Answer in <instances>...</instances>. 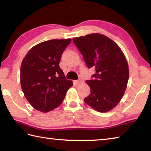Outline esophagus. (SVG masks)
Returning <instances> with one entry per match:
<instances>
[{
    "label": "esophagus",
    "mask_w": 151,
    "mask_h": 151,
    "mask_svg": "<svg viewBox=\"0 0 151 151\" xmlns=\"http://www.w3.org/2000/svg\"><path fill=\"white\" fill-rule=\"evenodd\" d=\"M83 82H84L83 79L81 77H80L77 81H76V85H81V84L83 83Z\"/></svg>",
    "instance_id": "1"
}]
</instances>
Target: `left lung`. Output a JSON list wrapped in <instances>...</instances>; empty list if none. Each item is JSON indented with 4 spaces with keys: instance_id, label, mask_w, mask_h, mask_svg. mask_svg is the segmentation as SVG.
Returning a JSON list of instances; mask_svg holds the SVG:
<instances>
[{
    "instance_id": "1",
    "label": "left lung",
    "mask_w": 151,
    "mask_h": 151,
    "mask_svg": "<svg viewBox=\"0 0 151 151\" xmlns=\"http://www.w3.org/2000/svg\"><path fill=\"white\" fill-rule=\"evenodd\" d=\"M88 68L95 74L86 81L91 93L85 103L99 112L115 107L123 96L129 81V66L123 52L113 40L98 33L73 38Z\"/></svg>"
}]
</instances>
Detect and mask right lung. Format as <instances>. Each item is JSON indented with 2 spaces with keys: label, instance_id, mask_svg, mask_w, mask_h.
I'll list each match as a JSON object with an SVG mask.
<instances>
[{
  "label": "right lung",
  "instance_id": "obj_1",
  "mask_svg": "<svg viewBox=\"0 0 151 151\" xmlns=\"http://www.w3.org/2000/svg\"><path fill=\"white\" fill-rule=\"evenodd\" d=\"M70 39H54L33 47L20 66V85L35 109L47 112L62 103L73 82L66 80L59 63Z\"/></svg>",
  "mask_w": 151,
  "mask_h": 151
}]
</instances>
